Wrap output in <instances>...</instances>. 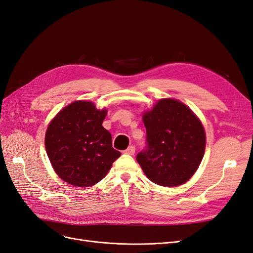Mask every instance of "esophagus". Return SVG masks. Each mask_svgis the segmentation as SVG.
<instances>
[{"instance_id": "obj_1", "label": "esophagus", "mask_w": 253, "mask_h": 253, "mask_svg": "<svg viewBox=\"0 0 253 253\" xmlns=\"http://www.w3.org/2000/svg\"><path fill=\"white\" fill-rule=\"evenodd\" d=\"M126 154L127 155H134L135 154V147L134 145H131V147H128L126 151H125Z\"/></svg>"}]
</instances>
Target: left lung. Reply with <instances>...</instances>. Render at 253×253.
<instances>
[{"label": "left lung", "mask_w": 253, "mask_h": 253, "mask_svg": "<svg viewBox=\"0 0 253 253\" xmlns=\"http://www.w3.org/2000/svg\"><path fill=\"white\" fill-rule=\"evenodd\" d=\"M147 147L137 162L156 185L176 187L188 181L205 154L206 134L201 120L186 104L160 99L143 114Z\"/></svg>", "instance_id": "obj_1"}]
</instances>
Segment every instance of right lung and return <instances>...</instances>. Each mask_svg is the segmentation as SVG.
Wrapping results in <instances>:
<instances>
[{
    "instance_id": "add662e5",
    "label": "right lung",
    "mask_w": 253,
    "mask_h": 253,
    "mask_svg": "<svg viewBox=\"0 0 253 253\" xmlns=\"http://www.w3.org/2000/svg\"><path fill=\"white\" fill-rule=\"evenodd\" d=\"M106 111L90 101H75L61 110L45 134V148L53 170L75 187H90L105 177L121 153L102 126Z\"/></svg>"
}]
</instances>
